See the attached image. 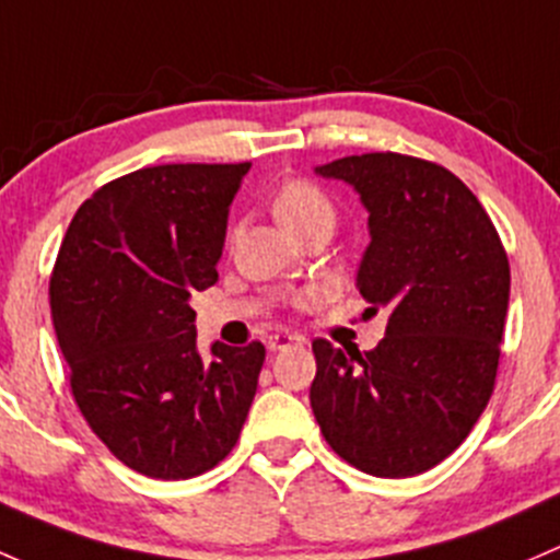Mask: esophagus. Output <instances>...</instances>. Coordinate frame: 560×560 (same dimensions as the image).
Here are the masks:
<instances>
[{"label": "esophagus", "mask_w": 560, "mask_h": 560, "mask_svg": "<svg viewBox=\"0 0 560 560\" xmlns=\"http://www.w3.org/2000/svg\"><path fill=\"white\" fill-rule=\"evenodd\" d=\"M302 342L304 339L299 337V334H288V331H278L267 339L269 350H288V348H296V345H302Z\"/></svg>", "instance_id": "esophagus-1"}]
</instances>
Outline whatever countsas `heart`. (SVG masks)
I'll list each match as a JSON object with an SVG mask.
<instances>
[{
    "mask_svg": "<svg viewBox=\"0 0 560 560\" xmlns=\"http://www.w3.org/2000/svg\"><path fill=\"white\" fill-rule=\"evenodd\" d=\"M272 212L282 226L293 234L304 232V229L318 221L334 223L331 199L318 183L304 180V177H293V180L282 183L272 196Z\"/></svg>",
    "mask_w": 560,
    "mask_h": 560,
    "instance_id": "b5f03b06",
    "label": "heart"
}]
</instances>
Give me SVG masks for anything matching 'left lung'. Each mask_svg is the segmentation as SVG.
<instances>
[{
  "instance_id": "1",
  "label": "left lung",
  "mask_w": 560,
  "mask_h": 560,
  "mask_svg": "<svg viewBox=\"0 0 560 560\" xmlns=\"http://www.w3.org/2000/svg\"><path fill=\"white\" fill-rule=\"evenodd\" d=\"M318 175L350 183L369 212L359 291L390 310L374 350L315 339L310 405L339 458L374 477L434 469L488 407L501 355L510 261L477 196L405 153L345 155Z\"/></svg>"
}]
</instances>
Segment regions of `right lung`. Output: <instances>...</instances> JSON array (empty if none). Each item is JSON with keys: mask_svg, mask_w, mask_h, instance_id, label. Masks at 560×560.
<instances>
[{"mask_svg": "<svg viewBox=\"0 0 560 560\" xmlns=\"http://www.w3.org/2000/svg\"><path fill=\"white\" fill-rule=\"evenodd\" d=\"M250 164H161L80 205L50 275L69 388L107 451L153 480H188L237 445L261 342L196 350L194 291L218 280L229 205Z\"/></svg>", "mask_w": 560, "mask_h": 560, "instance_id": "add662e5", "label": "right lung"}]
</instances>
